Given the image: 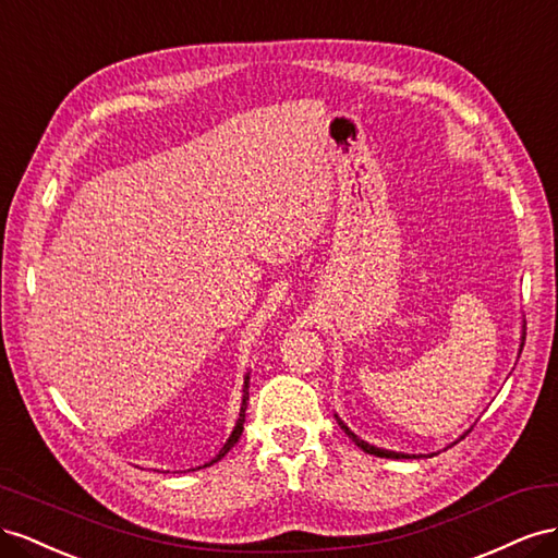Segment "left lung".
I'll use <instances>...</instances> for the list:
<instances>
[{"instance_id": "8db88e82", "label": "left lung", "mask_w": 558, "mask_h": 558, "mask_svg": "<svg viewBox=\"0 0 558 558\" xmlns=\"http://www.w3.org/2000/svg\"><path fill=\"white\" fill-rule=\"evenodd\" d=\"M521 341H523V337H521ZM521 348H523V343H521ZM337 421H339V418H337ZM339 425L343 427V433H345L350 439H353L364 453H372V456H378V458H416V456H409V453H397V451H388V449H378V447H374V444H367L364 439H360L355 433H350V427L343 425L341 421H339ZM468 433H470V429H468ZM468 433H465V435H468ZM465 435H463V437H465ZM463 437H460V439H463Z\"/></svg>"}]
</instances>
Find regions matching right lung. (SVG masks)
I'll return each instance as SVG.
<instances>
[{
	"label": "right lung",
	"mask_w": 558,
	"mask_h": 558,
	"mask_svg": "<svg viewBox=\"0 0 558 558\" xmlns=\"http://www.w3.org/2000/svg\"><path fill=\"white\" fill-rule=\"evenodd\" d=\"M247 388H250V374L245 376V388H243V404H241V413H238V421H235V427H233V433H231V437L227 439V444L225 447H221V451L210 460V463H205L203 468H210L213 463H217V460H221L225 458L233 447H235V441L241 439V435H243V423H245V409H247V400H250V392H247Z\"/></svg>",
	"instance_id": "add662e5"
}]
</instances>
